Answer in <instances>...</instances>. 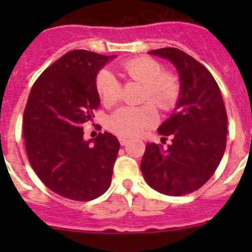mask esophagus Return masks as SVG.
Here are the masks:
<instances>
[{"mask_svg": "<svg viewBox=\"0 0 252 252\" xmlns=\"http://www.w3.org/2000/svg\"><path fill=\"white\" fill-rule=\"evenodd\" d=\"M118 140H119V142H121V145H122V146H126V145L128 144V142H129V139H126V138H123V136H119V138H118Z\"/></svg>", "mask_w": 252, "mask_h": 252, "instance_id": "1", "label": "esophagus"}]
</instances>
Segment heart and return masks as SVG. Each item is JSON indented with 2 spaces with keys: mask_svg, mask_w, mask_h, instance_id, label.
<instances>
[{
  "mask_svg": "<svg viewBox=\"0 0 252 252\" xmlns=\"http://www.w3.org/2000/svg\"><path fill=\"white\" fill-rule=\"evenodd\" d=\"M123 74L144 86L140 107H123L112 113L107 119L108 130L118 136L131 138L151 128L158 121L156 106L162 111H172L182 93L180 79L173 72L163 70L161 63L151 57H136L121 64ZM96 91L106 107H113L121 100V83L107 70L96 75ZM155 104L154 105L153 103Z\"/></svg>",
  "mask_w": 252,
  "mask_h": 252,
  "instance_id": "obj_1",
  "label": "heart"
}]
</instances>
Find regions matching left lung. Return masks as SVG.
<instances>
[{
    "instance_id": "1",
    "label": "left lung",
    "mask_w": 252,
    "mask_h": 252,
    "mask_svg": "<svg viewBox=\"0 0 252 252\" xmlns=\"http://www.w3.org/2000/svg\"><path fill=\"white\" fill-rule=\"evenodd\" d=\"M150 55L167 58L179 73L182 93L174 113L157 129L163 150L147 144L141 159L145 180L157 191L180 196L199 190L212 177L225 151L228 118L218 84L207 68L184 51L164 47Z\"/></svg>"
}]
</instances>
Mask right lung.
Listing matches in <instances>:
<instances>
[{
    "instance_id": "right-lung-1",
    "label": "right lung",
    "mask_w": 252,
    "mask_h": 252,
    "mask_svg": "<svg viewBox=\"0 0 252 252\" xmlns=\"http://www.w3.org/2000/svg\"><path fill=\"white\" fill-rule=\"evenodd\" d=\"M113 57L69 51L42 72L28 97L23 114L28 158L48 189L65 199L90 201L110 188L118 139L98 133L85 141L83 124L100 106L96 74Z\"/></svg>"
}]
</instances>
